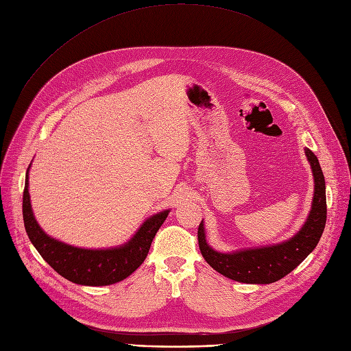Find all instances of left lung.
<instances>
[{
  "label": "left lung",
  "instance_id": "obj_1",
  "mask_svg": "<svg viewBox=\"0 0 351 351\" xmlns=\"http://www.w3.org/2000/svg\"><path fill=\"white\" fill-rule=\"evenodd\" d=\"M314 178V193L308 217L300 231L272 245L243 248L231 252L213 250L206 242L204 219L197 228V241L205 261L226 278L245 284H271L284 278L313 252L323 235L327 219L326 180L317 156L306 147Z\"/></svg>",
  "mask_w": 351,
  "mask_h": 351
}]
</instances>
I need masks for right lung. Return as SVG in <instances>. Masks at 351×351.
I'll return each instance as SVG.
<instances>
[{"label": "right lung", "instance_id": "obj_1", "mask_svg": "<svg viewBox=\"0 0 351 351\" xmlns=\"http://www.w3.org/2000/svg\"><path fill=\"white\" fill-rule=\"evenodd\" d=\"M25 175V188L23 196V217L25 232L38 251L54 271L66 280L90 287H103L116 284L128 278L132 272L141 267L147 256L150 243L154 241L160 225L169 215V209L149 217L125 243L110 248H82L69 245L43 231L32 208L28 192V172Z\"/></svg>", "mask_w": 351, "mask_h": 351}]
</instances>
